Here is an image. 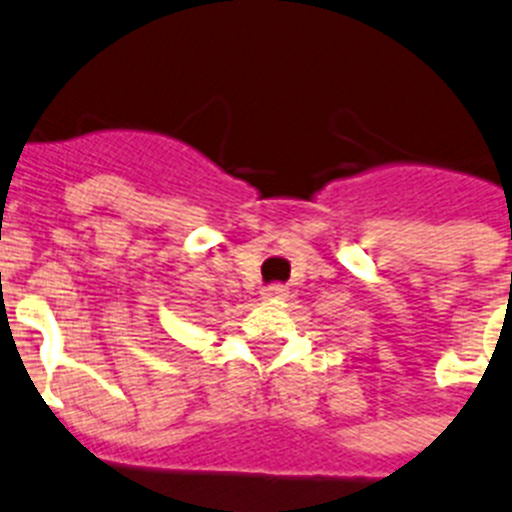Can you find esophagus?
I'll return each mask as SVG.
<instances>
[{
  "mask_svg": "<svg viewBox=\"0 0 512 512\" xmlns=\"http://www.w3.org/2000/svg\"><path fill=\"white\" fill-rule=\"evenodd\" d=\"M261 300L266 302H277V300H287V287L284 284H271L261 292Z\"/></svg>",
  "mask_w": 512,
  "mask_h": 512,
  "instance_id": "1",
  "label": "esophagus"
}]
</instances>
